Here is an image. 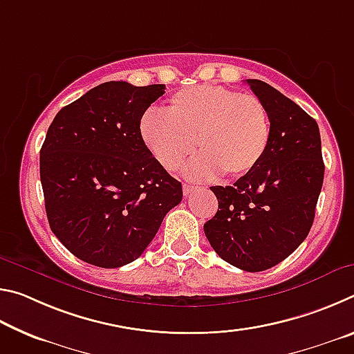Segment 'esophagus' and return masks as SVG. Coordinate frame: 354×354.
<instances>
[{
	"label": "esophagus",
	"mask_w": 354,
	"mask_h": 354,
	"mask_svg": "<svg viewBox=\"0 0 354 354\" xmlns=\"http://www.w3.org/2000/svg\"><path fill=\"white\" fill-rule=\"evenodd\" d=\"M196 189H198V187H196V185H190V184H184L183 185V192H184L185 196H187L189 194H192V192L196 190Z\"/></svg>",
	"instance_id": "34e87169"
}]
</instances>
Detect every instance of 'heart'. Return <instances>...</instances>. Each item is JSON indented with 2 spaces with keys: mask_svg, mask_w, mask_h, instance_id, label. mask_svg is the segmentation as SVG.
<instances>
[{
  "mask_svg": "<svg viewBox=\"0 0 354 354\" xmlns=\"http://www.w3.org/2000/svg\"><path fill=\"white\" fill-rule=\"evenodd\" d=\"M140 136L165 170L175 171L194 153L187 175L209 179L250 173L270 142L268 113L259 98L223 86L203 84L171 95L165 112L149 111L140 120Z\"/></svg>",
  "mask_w": 354,
  "mask_h": 354,
  "instance_id": "1",
  "label": "heart"
}]
</instances>
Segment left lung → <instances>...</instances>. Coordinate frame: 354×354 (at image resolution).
<instances>
[{
    "label": "left lung",
    "instance_id": "obj_1",
    "mask_svg": "<svg viewBox=\"0 0 354 354\" xmlns=\"http://www.w3.org/2000/svg\"><path fill=\"white\" fill-rule=\"evenodd\" d=\"M266 106L270 142L253 170L234 185H214L218 211L205 234L221 259L262 272L290 256L309 234L325 175L315 120L277 88L247 80Z\"/></svg>",
    "mask_w": 354,
    "mask_h": 354
}]
</instances>
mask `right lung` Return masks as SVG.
Wrapping results in <instances>:
<instances>
[{"label":"right lung","instance_id":"obj_1","mask_svg":"<svg viewBox=\"0 0 354 354\" xmlns=\"http://www.w3.org/2000/svg\"><path fill=\"white\" fill-rule=\"evenodd\" d=\"M165 93L109 81L62 107L40 149L51 231L71 254L103 268L136 261L183 200L140 136V120Z\"/></svg>","mask_w":354,"mask_h":354}]
</instances>
